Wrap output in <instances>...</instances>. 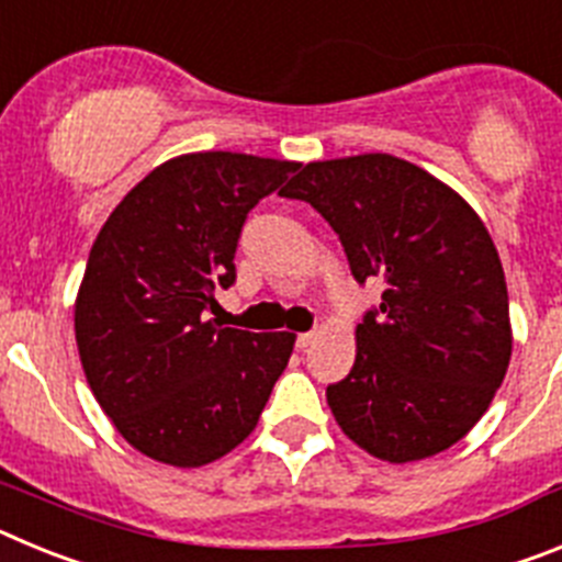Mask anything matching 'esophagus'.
<instances>
[{"instance_id": "obj_1", "label": "esophagus", "mask_w": 562, "mask_h": 562, "mask_svg": "<svg viewBox=\"0 0 562 562\" xmlns=\"http://www.w3.org/2000/svg\"><path fill=\"white\" fill-rule=\"evenodd\" d=\"M315 331H301V335L295 337V346L297 349H306V346H312V342H315Z\"/></svg>"}]
</instances>
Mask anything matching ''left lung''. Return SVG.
Masks as SVG:
<instances>
[{
    "mask_svg": "<svg viewBox=\"0 0 562 562\" xmlns=\"http://www.w3.org/2000/svg\"><path fill=\"white\" fill-rule=\"evenodd\" d=\"M281 196L329 222L357 284L385 286L357 324L349 376L326 389L342 434L394 464L453 448L513 355L504 267L479 213L391 154L310 162Z\"/></svg>",
    "mask_w": 562,
    "mask_h": 562,
    "instance_id": "obj_1",
    "label": "left lung"
}]
</instances>
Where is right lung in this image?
Listing matches in <instances>:
<instances>
[{
  "instance_id": "obj_1",
  "label": "right lung",
  "mask_w": 562,
  "mask_h": 562,
  "mask_svg": "<svg viewBox=\"0 0 562 562\" xmlns=\"http://www.w3.org/2000/svg\"><path fill=\"white\" fill-rule=\"evenodd\" d=\"M295 171L252 154H182L98 233L76 301L78 355L103 414L148 459L211 464L258 425L295 335L220 329L205 315L236 281L247 213Z\"/></svg>"
}]
</instances>
